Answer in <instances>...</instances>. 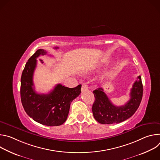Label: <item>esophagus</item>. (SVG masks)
<instances>
[{
    "mask_svg": "<svg viewBox=\"0 0 160 160\" xmlns=\"http://www.w3.org/2000/svg\"><path fill=\"white\" fill-rule=\"evenodd\" d=\"M88 87L87 84L83 83V84L82 85V91L87 90H88Z\"/></svg>",
    "mask_w": 160,
    "mask_h": 160,
    "instance_id": "obj_1",
    "label": "esophagus"
}]
</instances>
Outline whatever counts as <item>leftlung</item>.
<instances>
[{"mask_svg": "<svg viewBox=\"0 0 160 160\" xmlns=\"http://www.w3.org/2000/svg\"><path fill=\"white\" fill-rule=\"evenodd\" d=\"M95 101L92 105V112L96 121L101 124L121 123L131 117L138 109L143 94L141 77L139 76L131 89L130 99L124 105H114L104 93L102 88L93 91Z\"/></svg>", "mask_w": 160, "mask_h": 160, "instance_id": "1", "label": "left lung"}]
</instances>
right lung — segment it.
Segmentation results:
<instances>
[{
    "mask_svg": "<svg viewBox=\"0 0 160 160\" xmlns=\"http://www.w3.org/2000/svg\"><path fill=\"white\" fill-rule=\"evenodd\" d=\"M46 54L43 49H38L26 63L21 78V100L27 115L33 120L43 125L59 126L66 122L70 104L80 95L82 85L68 88L58 84L48 94H37L33 87L37 58Z\"/></svg>",
    "mask_w": 160,
    "mask_h": 160,
    "instance_id": "add662e5",
    "label": "right lung"
}]
</instances>
